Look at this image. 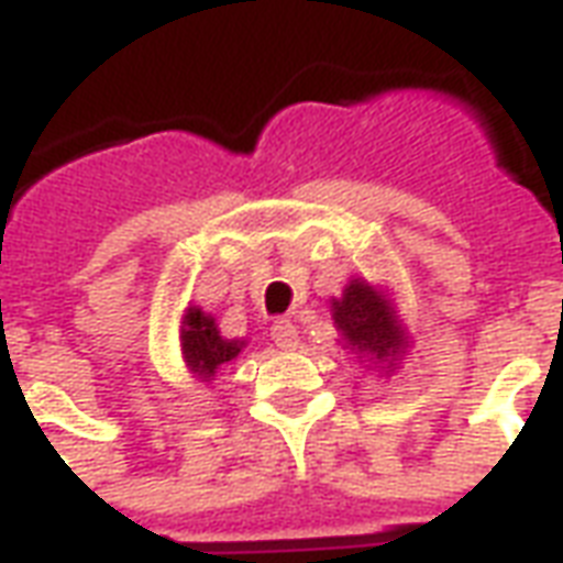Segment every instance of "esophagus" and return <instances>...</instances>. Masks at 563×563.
Wrapping results in <instances>:
<instances>
[{"mask_svg": "<svg viewBox=\"0 0 563 563\" xmlns=\"http://www.w3.org/2000/svg\"><path fill=\"white\" fill-rule=\"evenodd\" d=\"M271 336L280 349H295L298 345V328H295L292 319H277L271 324Z\"/></svg>", "mask_w": 563, "mask_h": 563, "instance_id": "1", "label": "esophagus"}]
</instances>
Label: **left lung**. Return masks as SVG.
I'll return each instance as SVG.
<instances>
[{"mask_svg": "<svg viewBox=\"0 0 563 563\" xmlns=\"http://www.w3.org/2000/svg\"><path fill=\"white\" fill-rule=\"evenodd\" d=\"M334 324L355 352L376 361H385L402 345V331L397 328L394 310L373 286L361 280L349 283L343 298L334 301Z\"/></svg>", "mask_w": 563, "mask_h": 563, "instance_id": "1", "label": "left lung"}]
</instances>
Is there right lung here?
<instances>
[{
  "label": "right lung",
  "mask_w": 563,
  "mask_h": 563,
  "mask_svg": "<svg viewBox=\"0 0 563 563\" xmlns=\"http://www.w3.org/2000/svg\"><path fill=\"white\" fill-rule=\"evenodd\" d=\"M241 345H244L241 340H223L211 316H206L197 307L187 310L185 328H181V352H185L187 366L202 382H208L232 357H239Z\"/></svg>",
  "instance_id": "add662e5"
}]
</instances>
